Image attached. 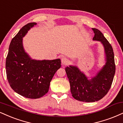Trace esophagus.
Segmentation results:
<instances>
[{"mask_svg": "<svg viewBox=\"0 0 123 123\" xmlns=\"http://www.w3.org/2000/svg\"><path fill=\"white\" fill-rule=\"evenodd\" d=\"M68 62H69V60H68V59L66 57H62L61 59V62H62V64L63 65H65V64H67L68 63Z\"/></svg>", "mask_w": 123, "mask_h": 123, "instance_id": "esophagus-1", "label": "esophagus"}]
</instances>
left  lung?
<instances>
[{
	"mask_svg": "<svg viewBox=\"0 0 123 123\" xmlns=\"http://www.w3.org/2000/svg\"><path fill=\"white\" fill-rule=\"evenodd\" d=\"M92 30L94 33L93 40L99 41L104 46L105 64L91 79L77 66L70 65L65 68L72 96L77 100L87 103L98 101L107 94L111 86L116 69L112 46L100 30L95 28Z\"/></svg>",
	"mask_w": 123,
	"mask_h": 123,
	"instance_id": "1",
	"label": "left lung"
}]
</instances>
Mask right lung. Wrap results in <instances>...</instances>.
Wrapping results in <instances>:
<instances>
[{
  "label": "right lung",
  "instance_id": "right-lung-1",
  "mask_svg": "<svg viewBox=\"0 0 123 123\" xmlns=\"http://www.w3.org/2000/svg\"><path fill=\"white\" fill-rule=\"evenodd\" d=\"M36 25L35 22L26 25L12 39L6 61L10 86L29 98H38L46 94L54 74L61 66L60 59L32 60L25 51L23 38Z\"/></svg>",
  "mask_w": 123,
  "mask_h": 123
}]
</instances>
